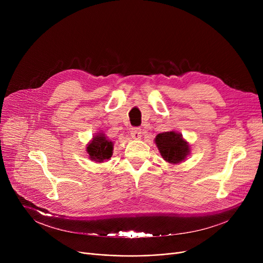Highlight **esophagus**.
Wrapping results in <instances>:
<instances>
[{"label": "esophagus", "mask_w": 263, "mask_h": 263, "mask_svg": "<svg viewBox=\"0 0 263 263\" xmlns=\"http://www.w3.org/2000/svg\"><path fill=\"white\" fill-rule=\"evenodd\" d=\"M142 136V130L140 128H133L131 130V137L133 140H140Z\"/></svg>", "instance_id": "esophagus-1"}]
</instances>
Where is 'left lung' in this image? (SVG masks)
Listing matches in <instances>:
<instances>
[{"mask_svg":"<svg viewBox=\"0 0 263 263\" xmlns=\"http://www.w3.org/2000/svg\"><path fill=\"white\" fill-rule=\"evenodd\" d=\"M155 143L163 160L173 165L185 161L191 153L190 144L183 139L182 134L177 131L158 134Z\"/></svg>","mask_w":263,"mask_h":263,"instance_id":"left-lung-1","label":"left lung"}]
</instances>
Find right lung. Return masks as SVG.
<instances>
[{"label": "right lung", "mask_w": 263, "mask_h": 263, "mask_svg": "<svg viewBox=\"0 0 263 263\" xmlns=\"http://www.w3.org/2000/svg\"><path fill=\"white\" fill-rule=\"evenodd\" d=\"M113 142L103 132L96 133L86 147L88 158L97 163L107 161L113 156Z\"/></svg>", "instance_id": "add662e5"}]
</instances>
